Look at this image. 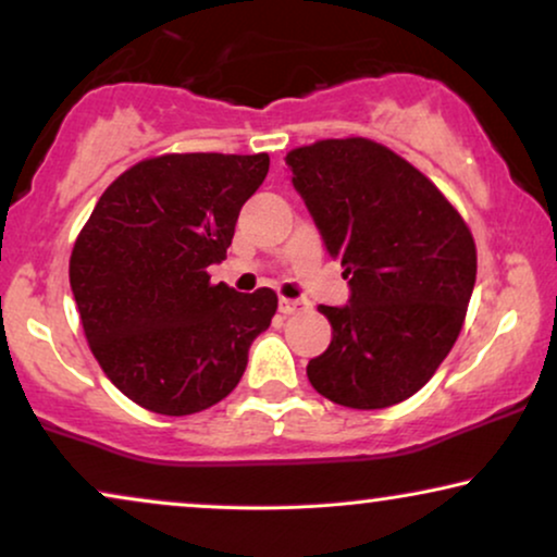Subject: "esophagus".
Segmentation results:
<instances>
[{
  "label": "esophagus",
  "instance_id": "1",
  "mask_svg": "<svg viewBox=\"0 0 557 557\" xmlns=\"http://www.w3.org/2000/svg\"><path fill=\"white\" fill-rule=\"evenodd\" d=\"M296 309H301L299 301L286 299V296H281V299H278V312H281V314H294Z\"/></svg>",
  "mask_w": 557,
  "mask_h": 557
}]
</instances>
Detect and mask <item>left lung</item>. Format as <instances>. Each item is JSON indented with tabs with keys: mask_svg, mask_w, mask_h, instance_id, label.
I'll list each match as a JSON object with an SVG mask.
<instances>
[{
	"mask_svg": "<svg viewBox=\"0 0 557 557\" xmlns=\"http://www.w3.org/2000/svg\"><path fill=\"white\" fill-rule=\"evenodd\" d=\"M350 299L320 305L330 348L309 384L350 409H384L417 394L458 341L475 284L463 216L414 165L366 137L320 140L286 156Z\"/></svg>",
	"mask_w": 557,
	"mask_h": 557,
	"instance_id": "1",
	"label": "left lung"
}]
</instances>
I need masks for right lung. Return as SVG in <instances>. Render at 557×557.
<instances>
[{
  "label": "right lung",
  "mask_w": 557,
  "mask_h": 557,
  "mask_svg": "<svg viewBox=\"0 0 557 557\" xmlns=\"http://www.w3.org/2000/svg\"><path fill=\"white\" fill-rule=\"evenodd\" d=\"M269 163L265 153L140 161L107 186L78 235L69 276L89 348L107 379L156 414L225 399L276 314L271 288L237 294L207 273L225 261Z\"/></svg>",
  "instance_id": "right-lung-1"
}]
</instances>
